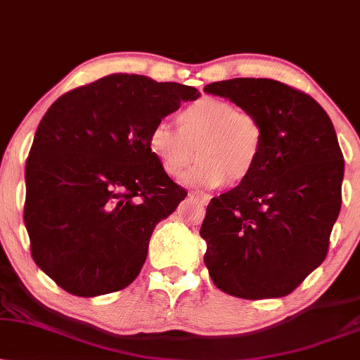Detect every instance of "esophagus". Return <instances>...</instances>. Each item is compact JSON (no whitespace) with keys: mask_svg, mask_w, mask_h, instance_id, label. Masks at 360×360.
Wrapping results in <instances>:
<instances>
[{"mask_svg":"<svg viewBox=\"0 0 360 360\" xmlns=\"http://www.w3.org/2000/svg\"><path fill=\"white\" fill-rule=\"evenodd\" d=\"M189 198L195 199V201H199L201 204H207L209 201H211V195L204 194V193H199V191H191Z\"/></svg>","mask_w":360,"mask_h":360,"instance_id":"esophagus-1","label":"esophagus"}]
</instances>
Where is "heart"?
Instances as JSON below:
<instances>
[{"label":"heart","mask_w":360,"mask_h":360,"mask_svg":"<svg viewBox=\"0 0 360 360\" xmlns=\"http://www.w3.org/2000/svg\"><path fill=\"white\" fill-rule=\"evenodd\" d=\"M149 153L165 174L177 177L194 159L199 162L183 176V183L217 188L248 179L256 169L264 149L261 122L222 99H199L171 121L154 122L148 133Z\"/></svg>","instance_id":"heart-1"}]
</instances>
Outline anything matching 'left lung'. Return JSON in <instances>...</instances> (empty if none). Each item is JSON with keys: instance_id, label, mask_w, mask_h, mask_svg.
I'll return each mask as SVG.
<instances>
[{"instance_id": "8db88e82", "label": "left lung", "mask_w": 360, "mask_h": 360, "mask_svg": "<svg viewBox=\"0 0 360 360\" xmlns=\"http://www.w3.org/2000/svg\"><path fill=\"white\" fill-rule=\"evenodd\" d=\"M204 91L261 122L256 169L212 198L201 226L214 284L240 299L284 297L319 267L342 202L344 158L316 99L266 78H234Z\"/></svg>"}]
</instances>
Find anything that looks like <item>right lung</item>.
Masks as SVG:
<instances>
[{"mask_svg":"<svg viewBox=\"0 0 360 360\" xmlns=\"http://www.w3.org/2000/svg\"><path fill=\"white\" fill-rule=\"evenodd\" d=\"M199 96L120 72L51 104L26 161L25 226L36 266L59 288L94 297L138 277L154 227L188 194L149 153L148 133Z\"/></svg>","mask_w":360,"mask_h":360,"instance_id":"1","label":"right lung"}]
</instances>
